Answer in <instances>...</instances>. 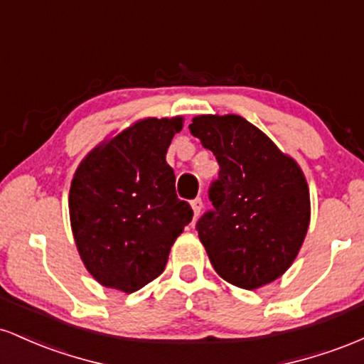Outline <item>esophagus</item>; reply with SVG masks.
Instances as JSON below:
<instances>
[{"label":"esophagus","mask_w":364,"mask_h":364,"mask_svg":"<svg viewBox=\"0 0 364 364\" xmlns=\"http://www.w3.org/2000/svg\"><path fill=\"white\" fill-rule=\"evenodd\" d=\"M191 208H193V214H195V217H198L200 214H202V210H203V202H202V198H195L193 202H191Z\"/></svg>","instance_id":"obj_1"}]
</instances>
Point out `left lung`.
<instances>
[{"mask_svg":"<svg viewBox=\"0 0 364 364\" xmlns=\"http://www.w3.org/2000/svg\"><path fill=\"white\" fill-rule=\"evenodd\" d=\"M190 132L214 152L219 179L196 224L215 272L241 289L275 281L298 257L310 225L301 168L262 129L237 114H202Z\"/></svg>","mask_w":364,"mask_h":364,"instance_id":"8db88e82","label":"left lung"}]
</instances>
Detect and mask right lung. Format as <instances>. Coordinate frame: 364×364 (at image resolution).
Here are the masks:
<instances>
[{
  "mask_svg": "<svg viewBox=\"0 0 364 364\" xmlns=\"http://www.w3.org/2000/svg\"><path fill=\"white\" fill-rule=\"evenodd\" d=\"M183 118L135 121L92 149L70 186V223L83 265L101 286L129 294L164 272L193 210L166 162Z\"/></svg>",
  "mask_w": 364,
  "mask_h": 364,
  "instance_id": "add662e5",
  "label": "right lung"
}]
</instances>
